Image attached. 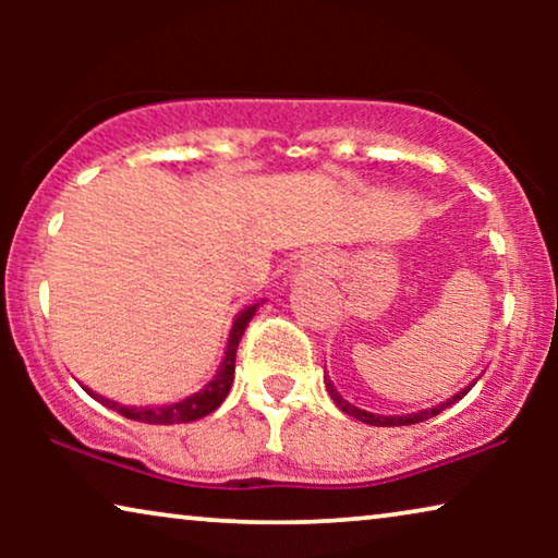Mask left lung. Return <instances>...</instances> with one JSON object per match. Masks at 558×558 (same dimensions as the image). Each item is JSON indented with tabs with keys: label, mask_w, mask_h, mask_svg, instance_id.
<instances>
[{
	"label": "left lung",
	"mask_w": 558,
	"mask_h": 558,
	"mask_svg": "<svg viewBox=\"0 0 558 558\" xmlns=\"http://www.w3.org/2000/svg\"><path fill=\"white\" fill-rule=\"evenodd\" d=\"M477 384V378L472 380V384H468L462 388V391H457L452 399H447V401H441V403H437V407H432V409H422V411H411V414H388V416H384V414H373V411H365V409H361V407H355V403H350V401H345L340 396V391L338 388L332 386V380L330 378H325V386H327V393H330V399L338 403V409L342 411V414H348V416H353V418H357V422H363V424H371V426H409V424H418V422H426V418H432V416H437V414H441V411L445 409H449L452 407L454 401H460L462 396H468V391L472 386Z\"/></svg>",
	"instance_id": "obj_1"
}]
</instances>
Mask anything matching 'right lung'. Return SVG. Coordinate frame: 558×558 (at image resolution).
Segmentation results:
<instances>
[{
	"mask_svg": "<svg viewBox=\"0 0 558 558\" xmlns=\"http://www.w3.org/2000/svg\"><path fill=\"white\" fill-rule=\"evenodd\" d=\"M262 307V302L248 304L243 307L239 315L233 317L231 332H228V342H226V353L223 361H220L216 376H213L208 384H205L201 391L185 396V399L172 401V403H151V407H126V403H119L113 399H106V396L90 391L86 388V393L90 399H96L104 407H109L117 411V414L132 418V422H142V424H185V422H195V418L208 416L210 411H216L220 403L226 401L228 391L233 386V373H235V350H239V342L246 332V327L251 323V317L256 315V310Z\"/></svg>",
	"mask_w": 558,
	"mask_h": 558,
	"instance_id": "right-lung-1",
	"label": "right lung"
}]
</instances>
